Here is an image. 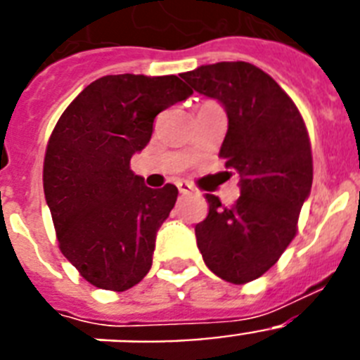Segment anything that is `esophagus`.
Listing matches in <instances>:
<instances>
[{
    "label": "esophagus",
    "mask_w": 360,
    "mask_h": 360,
    "mask_svg": "<svg viewBox=\"0 0 360 360\" xmlns=\"http://www.w3.org/2000/svg\"><path fill=\"white\" fill-rule=\"evenodd\" d=\"M176 187H178V191L182 193V195H189V193H193V191H195V187L191 186L189 182H178Z\"/></svg>",
    "instance_id": "1"
}]
</instances>
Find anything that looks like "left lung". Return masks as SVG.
<instances>
[{
	"label": "left lung",
	"mask_w": 360,
	"mask_h": 360,
	"mask_svg": "<svg viewBox=\"0 0 360 360\" xmlns=\"http://www.w3.org/2000/svg\"><path fill=\"white\" fill-rule=\"evenodd\" d=\"M180 77L227 111L219 157L240 174L241 195L232 207L205 195L209 214L195 232L205 265L243 285L276 265L297 232L314 178L307 126L281 86L250 63L205 65Z\"/></svg>",
	"instance_id": "8db88e82"
}]
</instances>
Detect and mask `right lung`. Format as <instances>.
<instances>
[{
	"label": "right lung",
	"mask_w": 360,
	"mask_h": 360,
	"mask_svg": "<svg viewBox=\"0 0 360 360\" xmlns=\"http://www.w3.org/2000/svg\"><path fill=\"white\" fill-rule=\"evenodd\" d=\"M191 94L176 75H106L57 120L44 153V198L59 249L94 287L124 292L151 269L178 189H151L129 160L148 146L155 117Z\"/></svg>",
	"instance_id": "right-lung-1"
}]
</instances>
